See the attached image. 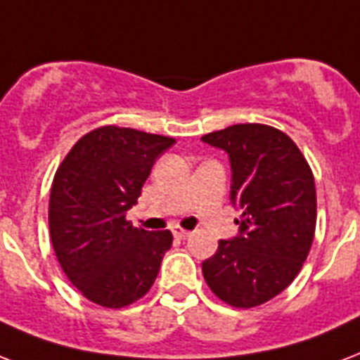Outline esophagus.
<instances>
[{
    "mask_svg": "<svg viewBox=\"0 0 360 360\" xmlns=\"http://www.w3.org/2000/svg\"><path fill=\"white\" fill-rule=\"evenodd\" d=\"M174 236L175 238H179V240H185V238H188V236H191V232H186V230H183V229H175Z\"/></svg>",
    "mask_w": 360,
    "mask_h": 360,
    "instance_id": "obj_1",
    "label": "esophagus"
}]
</instances>
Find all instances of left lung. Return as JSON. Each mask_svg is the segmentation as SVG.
<instances>
[{"label":"left lung","mask_w":360,"mask_h":360,"mask_svg":"<svg viewBox=\"0 0 360 360\" xmlns=\"http://www.w3.org/2000/svg\"><path fill=\"white\" fill-rule=\"evenodd\" d=\"M229 155L230 202L241 211L238 236L202 262L204 278L234 308L271 300L298 276L315 234L317 196L308 162L287 134L234 124L202 136Z\"/></svg>","instance_id":"8db88e82"}]
</instances>
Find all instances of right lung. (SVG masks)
<instances>
[{
  "mask_svg": "<svg viewBox=\"0 0 360 360\" xmlns=\"http://www.w3.org/2000/svg\"><path fill=\"white\" fill-rule=\"evenodd\" d=\"M174 137L103 126L82 136L54 175L49 229L71 283L103 308H124L153 287L172 232L126 219L156 158Z\"/></svg>",
  "mask_w": 360,
  "mask_h": 360,
  "instance_id": "1",
  "label": "right lung"
}]
</instances>
